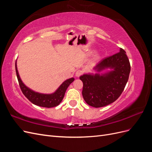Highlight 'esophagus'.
Wrapping results in <instances>:
<instances>
[{"label":"esophagus","instance_id":"1","mask_svg":"<svg viewBox=\"0 0 152 152\" xmlns=\"http://www.w3.org/2000/svg\"><path fill=\"white\" fill-rule=\"evenodd\" d=\"M82 72L81 70H77L75 73V75H76V77H79L82 75Z\"/></svg>","mask_w":152,"mask_h":152}]
</instances>
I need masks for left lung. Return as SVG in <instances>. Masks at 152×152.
Here are the masks:
<instances>
[{
	"instance_id": "8db88e82",
	"label": "left lung",
	"mask_w": 152,
	"mask_h": 152,
	"mask_svg": "<svg viewBox=\"0 0 152 152\" xmlns=\"http://www.w3.org/2000/svg\"><path fill=\"white\" fill-rule=\"evenodd\" d=\"M113 70L100 75L84 74L80 77L83 82L82 94L85 102L95 108L103 107L116 101L125 88L131 72L130 62L126 51L102 59L94 69L101 72L105 68Z\"/></svg>"
}]
</instances>
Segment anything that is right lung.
<instances>
[{
	"label": "right lung",
	"mask_w": 152,
	"mask_h": 152,
	"mask_svg": "<svg viewBox=\"0 0 152 152\" xmlns=\"http://www.w3.org/2000/svg\"><path fill=\"white\" fill-rule=\"evenodd\" d=\"M15 67L18 80V82H19V85L23 94L25 96V97L30 102H31L32 103L35 105L39 106V107L52 108L56 107V106L59 104V103L62 102L68 87L74 80L73 78H71V79L65 80L59 86L56 91L51 94H40L35 93V92L30 89L23 83L19 76V74H18L16 66V62L15 63Z\"/></svg>",
	"instance_id": "right-lung-1"
}]
</instances>
